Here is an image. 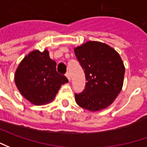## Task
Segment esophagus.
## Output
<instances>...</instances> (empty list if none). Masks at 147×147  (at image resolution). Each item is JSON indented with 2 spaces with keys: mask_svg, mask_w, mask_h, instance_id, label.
I'll list each match as a JSON object with an SVG mask.
<instances>
[{
  "mask_svg": "<svg viewBox=\"0 0 147 147\" xmlns=\"http://www.w3.org/2000/svg\"><path fill=\"white\" fill-rule=\"evenodd\" d=\"M66 76H67V78L68 79L69 81H71V75H70L69 72H67V74H66Z\"/></svg>",
  "mask_w": 147,
  "mask_h": 147,
  "instance_id": "1",
  "label": "esophagus"
}]
</instances>
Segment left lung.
I'll return each mask as SVG.
<instances>
[{
    "label": "left lung",
    "mask_w": 147,
    "mask_h": 147,
    "mask_svg": "<svg viewBox=\"0 0 147 147\" xmlns=\"http://www.w3.org/2000/svg\"><path fill=\"white\" fill-rule=\"evenodd\" d=\"M86 77L85 89L75 94L76 102L89 111H98L113 103L120 93L125 72L118 52L107 44L89 40L74 48Z\"/></svg>",
    "instance_id": "obj_1"
}]
</instances>
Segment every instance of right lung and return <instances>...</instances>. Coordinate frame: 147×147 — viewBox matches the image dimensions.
Here are the masks:
<instances>
[{
  "mask_svg": "<svg viewBox=\"0 0 147 147\" xmlns=\"http://www.w3.org/2000/svg\"><path fill=\"white\" fill-rule=\"evenodd\" d=\"M16 87L24 98L33 105L42 106L55 98L60 87L68 80L56 71V63L48 49H35L18 64L14 74Z\"/></svg>",
  "mask_w": 147,
  "mask_h": 147,
  "instance_id": "add662e5",
  "label": "right lung"
}]
</instances>
